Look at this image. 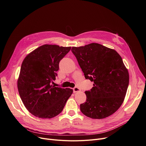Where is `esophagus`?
<instances>
[{
	"label": "esophagus",
	"mask_w": 146,
	"mask_h": 146,
	"mask_svg": "<svg viewBox=\"0 0 146 146\" xmlns=\"http://www.w3.org/2000/svg\"><path fill=\"white\" fill-rule=\"evenodd\" d=\"M80 91V90L78 87H74V88H73V91H74V93H75V92H79V91Z\"/></svg>",
	"instance_id": "obj_1"
}]
</instances>
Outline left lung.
Here are the masks:
<instances>
[{"instance_id":"1","label":"left lung","mask_w":146,"mask_h":146,"mask_svg":"<svg viewBox=\"0 0 146 146\" xmlns=\"http://www.w3.org/2000/svg\"><path fill=\"white\" fill-rule=\"evenodd\" d=\"M71 51L85 78L94 82V87L85 92L87 98L80 105L81 112L92 119L111 115L123 103L129 83L121 56L115 50L95 43L72 47Z\"/></svg>"}]
</instances>
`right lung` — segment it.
<instances>
[{"instance_id":"right-lung-1","label":"right lung","mask_w":146,"mask_h":146,"mask_svg":"<svg viewBox=\"0 0 146 146\" xmlns=\"http://www.w3.org/2000/svg\"><path fill=\"white\" fill-rule=\"evenodd\" d=\"M71 47L44 44L29 54L21 66L18 80L21 98L34 116L50 119L59 115L73 92L51 84L57 76L60 61Z\"/></svg>"}]
</instances>
